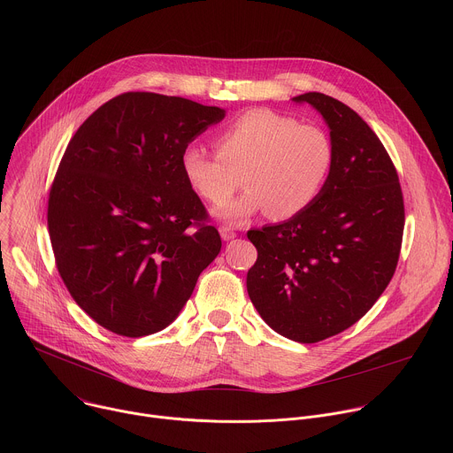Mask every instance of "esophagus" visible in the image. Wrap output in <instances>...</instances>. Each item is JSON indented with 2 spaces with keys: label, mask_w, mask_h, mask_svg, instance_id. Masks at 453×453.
Listing matches in <instances>:
<instances>
[{
  "label": "esophagus",
  "mask_w": 453,
  "mask_h": 453,
  "mask_svg": "<svg viewBox=\"0 0 453 453\" xmlns=\"http://www.w3.org/2000/svg\"><path fill=\"white\" fill-rule=\"evenodd\" d=\"M220 236L224 238V240H233V238H236V231L233 229V227H229V226H220Z\"/></svg>",
  "instance_id": "esophagus-1"
}]
</instances>
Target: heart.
I'll list each match as a JSON object with an SVG mask.
<instances>
[{"label":"heart","instance_id":"1","mask_svg":"<svg viewBox=\"0 0 453 453\" xmlns=\"http://www.w3.org/2000/svg\"><path fill=\"white\" fill-rule=\"evenodd\" d=\"M217 152L189 145L180 168L201 199L226 200L243 181L240 198L217 208V215L243 224L257 211L273 219L303 213L319 197L334 166V143L317 125L271 111L250 109L215 136Z\"/></svg>","mask_w":453,"mask_h":453}]
</instances>
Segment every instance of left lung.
<instances>
[{"mask_svg": "<svg viewBox=\"0 0 453 453\" xmlns=\"http://www.w3.org/2000/svg\"><path fill=\"white\" fill-rule=\"evenodd\" d=\"M294 100L326 119L334 166L303 213L247 233L257 250L247 292L274 332L311 344L353 326L389 285L405 206L391 156L353 109L322 93Z\"/></svg>", "mask_w": 453, "mask_h": 453, "instance_id": "1", "label": "left lung"}]
</instances>
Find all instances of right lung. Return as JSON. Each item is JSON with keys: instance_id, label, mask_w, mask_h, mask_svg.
<instances>
[{"instance_id": "right-lung-1", "label": "right lung", "mask_w": 453, "mask_h": 453, "mask_svg": "<svg viewBox=\"0 0 453 453\" xmlns=\"http://www.w3.org/2000/svg\"><path fill=\"white\" fill-rule=\"evenodd\" d=\"M222 118L220 107L128 91L70 140L50 188V242L68 292L105 330L136 339L166 328L220 252L180 154Z\"/></svg>"}]
</instances>
